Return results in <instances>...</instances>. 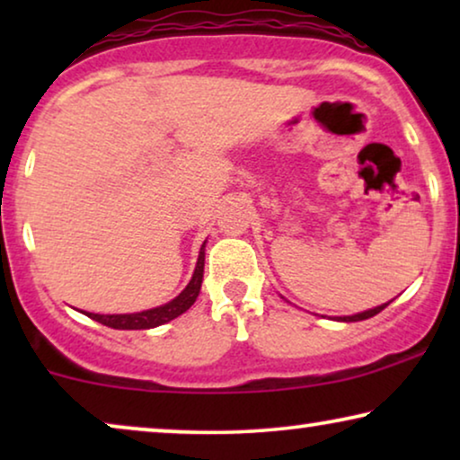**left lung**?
Here are the masks:
<instances>
[{
  "label": "left lung",
  "instance_id": "obj_1",
  "mask_svg": "<svg viewBox=\"0 0 460 460\" xmlns=\"http://www.w3.org/2000/svg\"><path fill=\"white\" fill-rule=\"evenodd\" d=\"M389 304H392V301H387V304H383V305H376V307H373V310H367V312L354 314V316H343V318H339V320H343V323H358V320L373 318V316H376V314H379L381 310H385V307H387Z\"/></svg>",
  "mask_w": 460,
  "mask_h": 460
}]
</instances>
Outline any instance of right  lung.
Instances as JSON below:
<instances>
[{"mask_svg":"<svg viewBox=\"0 0 460 460\" xmlns=\"http://www.w3.org/2000/svg\"><path fill=\"white\" fill-rule=\"evenodd\" d=\"M203 270H205V243L199 251V261L197 268H194V274L190 282H188L184 291H181L178 297L169 301L165 305L153 307V310H144L136 314H92L85 312V316H90L96 323L111 326V329L119 331H140V329H155V326H161L169 323V320L178 318L180 314H184L188 307H190L194 301H197L200 293V282H203Z\"/></svg>","mask_w":460,"mask_h":460,"instance_id":"right-lung-1","label":"right lung"}]
</instances>
